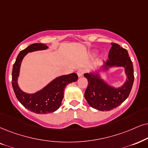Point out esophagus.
Wrapping results in <instances>:
<instances>
[{
	"label": "esophagus",
	"mask_w": 148,
	"mask_h": 148,
	"mask_svg": "<svg viewBox=\"0 0 148 148\" xmlns=\"http://www.w3.org/2000/svg\"><path fill=\"white\" fill-rule=\"evenodd\" d=\"M84 74V70L83 69H79L77 70V75L78 77H81Z\"/></svg>",
	"instance_id": "34e87169"
}]
</instances>
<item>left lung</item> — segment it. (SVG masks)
I'll return each instance as SVG.
<instances>
[{
    "label": "left lung",
    "mask_w": 148,
    "mask_h": 148,
    "mask_svg": "<svg viewBox=\"0 0 148 148\" xmlns=\"http://www.w3.org/2000/svg\"><path fill=\"white\" fill-rule=\"evenodd\" d=\"M111 45L108 59L101 70L106 71L112 67L124 68L127 79L124 85L117 88L108 85L101 78L98 71L84 74L88 80L85 92L86 100L91 107L101 111H111L124 102L130 94L134 82L133 65L128 51L115 43H111Z\"/></svg>",
    "instance_id": "obj_1"
}]
</instances>
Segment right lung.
<instances>
[{
    "mask_svg": "<svg viewBox=\"0 0 148 148\" xmlns=\"http://www.w3.org/2000/svg\"><path fill=\"white\" fill-rule=\"evenodd\" d=\"M44 44H33L18 54L12 70V87L18 101L29 111L37 114L52 113L60 107L65 87L78 80L76 73L63 75L52 80L46 87L35 93H27L18 86V78L23 58L28 52L47 49Z\"/></svg>",
    "mask_w": 148,
    "mask_h": 148,
    "instance_id": "1",
    "label": "right lung"
}]
</instances>
